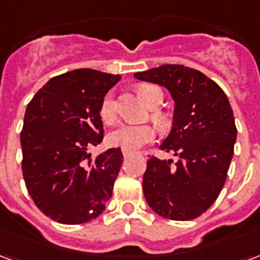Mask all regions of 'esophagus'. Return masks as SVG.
Listing matches in <instances>:
<instances>
[{
	"label": "esophagus",
	"mask_w": 260,
	"mask_h": 260,
	"mask_svg": "<svg viewBox=\"0 0 260 260\" xmlns=\"http://www.w3.org/2000/svg\"><path fill=\"white\" fill-rule=\"evenodd\" d=\"M122 154H124V157H128L132 154V152H128V150H122Z\"/></svg>",
	"instance_id": "obj_1"
}]
</instances>
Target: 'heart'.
I'll return each mask as SVG.
<instances>
[{
  "mask_svg": "<svg viewBox=\"0 0 260 260\" xmlns=\"http://www.w3.org/2000/svg\"><path fill=\"white\" fill-rule=\"evenodd\" d=\"M139 94L150 107H153L157 102H163V91L160 90L157 86L142 85L139 87ZM99 113L104 124L114 125L117 122L118 115H117L115 102L111 93H107L103 97ZM154 136H156V131L150 125H122L118 129L110 134L108 142L113 146L124 149L128 152H134L154 141Z\"/></svg>",
  "mask_w": 260,
  "mask_h": 260,
  "instance_id": "b5f03b06",
  "label": "heart"
}]
</instances>
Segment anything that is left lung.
I'll return each mask as SVG.
<instances>
[{
	"mask_svg": "<svg viewBox=\"0 0 260 260\" xmlns=\"http://www.w3.org/2000/svg\"><path fill=\"white\" fill-rule=\"evenodd\" d=\"M135 78L167 87L175 102L173 128L160 149L178 160L149 157L147 205L169 220L199 217L220 195L234 154L237 126L229 99L214 80L184 65H161Z\"/></svg>",
	"mask_w": 260,
	"mask_h": 260,
	"instance_id": "left-lung-1",
	"label": "left lung"
}]
</instances>
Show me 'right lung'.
Returning a JSON list of instances; mask_svg holds the SVG:
<instances>
[{"mask_svg": "<svg viewBox=\"0 0 260 260\" xmlns=\"http://www.w3.org/2000/svg\"><path fill=\"white\" fill-rule=\"evenodd\" d=\"M119 80L96 69L54 76L27 104L20 132L22 173L29 195L61 224L87 223L106 209L122 164L119 147L91 158L103 142L100 103Z\"/></svg>", "mask_w": 260, "mask_h": 260, "instance_id": "right-lung-1", "label": "right lung"}]
</instances>
